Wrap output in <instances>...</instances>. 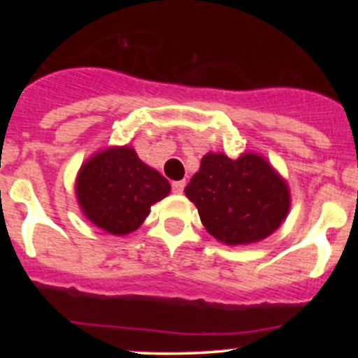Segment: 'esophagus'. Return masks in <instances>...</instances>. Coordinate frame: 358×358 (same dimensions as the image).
I'll return each instance as SVG.
<instances>
[{
  "label": "esophagus",
  "instance_id": "obj_1",
  "mask_svg": "<svg viewBox=\"0 0 358 358\" xmlns=\"http://www.w3.org/2000/svg\"><path fill=\"white\" fill-rule=\"evenodd\" d=\"M171 190H173V193H182L185 190V180H178V182H171Z\"/></svg>",
  "mask_w": 358,
  "mask_h": 358
}]
</instances>
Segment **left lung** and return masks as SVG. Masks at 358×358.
<instances>
[{
  "mask_svg": "<svg viewBox=\"0 0 358 358\" xmlns=\"http://www.w3.org/2000/svg\"><path fill=\"white\" fill-rule=\"evenodd\" d=\"M208 234L229 245L262 241L289 210L285 180L261 156L208 153L185 188Z\"/></svg>",
  "mask_w": 358,
  "mask_h": 358,
  "instance_id": "obj_1",
  "label": "left lung"
}]
</instances>
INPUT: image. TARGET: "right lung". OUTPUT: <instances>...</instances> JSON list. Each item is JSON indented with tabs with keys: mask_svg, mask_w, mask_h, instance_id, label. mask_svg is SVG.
<instances>
[{
	"mask_svg": "<svg viewBox=\"0 0 358 358\" xmlns=\"http://www.w3.org/2000/svg\"><path fill=\"white\" fill-rule=\"evenodd\" d=\"M76 192L82 212L92 224L124 236L136 231L151 205L170 193V183L124 146L90 158L80 168Z\"/></svg>",
	"mask_w": 358,
	"mask_h": 358,
	"instance_id": "add662e5",
	"label": "right lung"
}]
</instances>
